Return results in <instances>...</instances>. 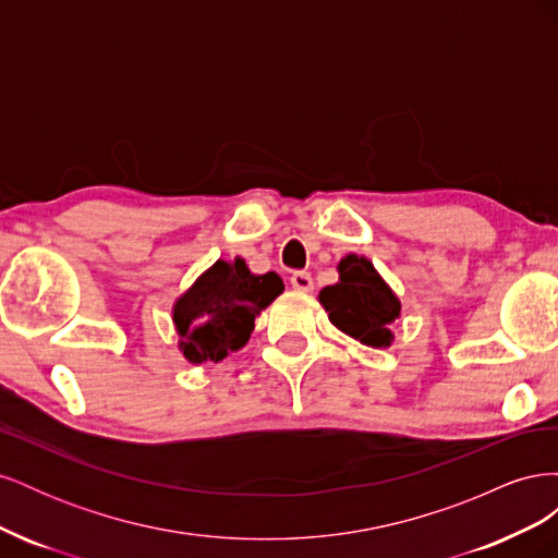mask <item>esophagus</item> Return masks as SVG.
Listing matches in <instances>:
<instances>
[{
    "label": "esophagus",
    "instance_id": "obj_1",
    "mask_svg": "<svg viewBox=\"0 0 558 558\" xmlns=\"http://www.w3.org/2000/svg\"><path fill=\"white\" fill-rule=\"evenodd\" d=\"M291 286L300 293H310L314 289V281H312L310 272H293L291 275Z\"/></svg>",
    "mask_w": 558,
    "mask_h": 558
}]
</instances>
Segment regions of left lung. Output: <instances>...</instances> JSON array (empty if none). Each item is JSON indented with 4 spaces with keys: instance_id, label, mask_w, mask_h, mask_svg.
<instances>
[{
    "instance_id": "8db88e82",
    "label": "left lung",
    "mask_w": 558,
    "mask_h": 558,
    "mask_svg": "<svg viewBox=\"0 0 558 558\" xmlns=\"http://www.w3.org/2000/svg\"><path fill=\"white\" fill-rule=\"evenodd\" d=\"M337 275L340 281L318 293V302L328 312L330 324L365 347H391L396 340L391 326L400 318L402 305L373 260L349 253L337 263Z\"/></svg>"
}]
</instances>
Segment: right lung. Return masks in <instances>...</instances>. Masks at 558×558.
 Listing matches in <instances>:
<instances>
[{
	"label": "right lung",
	"instance_id": "1",
	"mask_svg": "<svg viewBox=\"0 0 558 558\" xmlns=\"http://www.w3.org/2000/svg\"><path fill=\"white\" fill-rule=\"evenodd\" d=\"M283 293L277 272L253 275L244 258L216 260L172 307L179 351L191 365L218 363L240 351L256 316Z\"/></svg>",
	"mask_w": 558,
	"mask_h": 558
}]
</instances>
